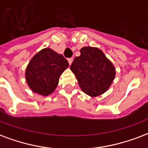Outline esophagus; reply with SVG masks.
Segmentation results:
<instances>
[{"label":"esophagus","instance_id":"esophagus-1","mask_svg":"<svg viewBox=\"0 0 148 148\" xmlns=\"http://www.w3.org/2000/svg\"><path fill=\"white\" fill-rule=\"evenodd\" d=\"M73 60H74L73 58H69V59H68V62H69L70 65L72 64V62H73Z\"/></svg>","mask_w":148,"mask_h":148}]
</instances>
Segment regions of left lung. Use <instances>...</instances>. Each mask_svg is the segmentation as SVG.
I'll list each match as a JSON object with an SVG mask.
<instances>
[{
    "instance_id": "obj_1",
    "label": "left lung",
    "mask_w": 148,
    "mask_h": 148,
    "mask_svg": "<svg viewBox=\"0 0 148 148\" xmlns=\"http://www.w3.org/2000/svg\"><path fill=\"white\" fill-rule=\"evenodd\" d=\"M80 52L81 55L74 58L71 70L85 94L99 96L109 89L116 76V69L101 49L84 47Z\"/></svg>"
}]
</instances>
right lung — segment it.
I'll use <instances>...</instances> for the list:
<instances>
[{"mask_svg":"<svg viewBox=\"0 0 148 148\" xmlns=\"http://www.w3.org/2000/svg\"><path fill=\"white\" fill-rule=\"evenodd\" d=\"M69 64L61 54L45 48L32 58L25 71L29 88L36 93L47 96L56 89L59 77Z\"/></svg>","mask_w":148,"mask_h":148,"instance_id":"1","label":"right lung"}]
</instances>
